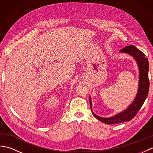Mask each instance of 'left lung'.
<instances>
[{
  "mask_svg": "<svg viewBox=\"0 0 153 153\" xmlns=\"http://www.w3.org/2000/svg\"><path fill=\"white\" fill-rule=\"evenodd\" d=\"M120 52L130 54L137 62L139 71L138 91L134 100L129 106L128 108H127L122 112L117 114L115 116L110 117V118L100 117L93 112L92 102L91 97H89L91 110L93 114L97 119L100 120V122L106 123V124H114V123L130 121L134 118L141 108L149 93V79L148 73L149 64L147 58L145 57V54L134 47V45H129V46L123 48Z\"/></svg>",
  "mask_w": 153,
  "mask_h": 153,
  "instance_id": "obj_1",
  "label": "left lung"
}]
</instances>
